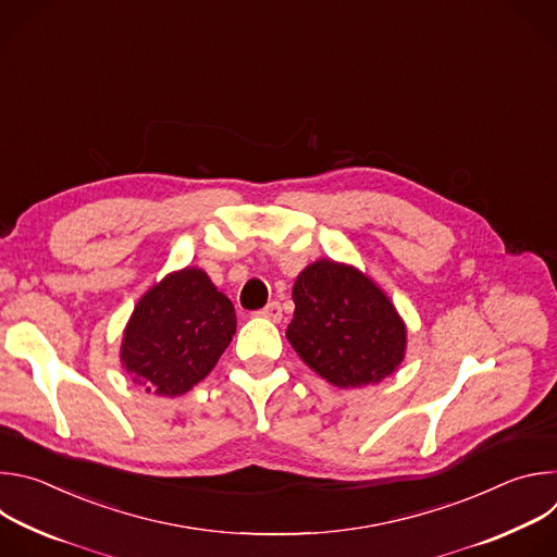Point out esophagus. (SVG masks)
<instances>
[{
  "instance_id": "obj_1",
  "label": "esophagus",
  "mask_w": 557,
  "mask_h": 557,
  "mask_svg": "<svg viewBox=\"0 0 557 557\" xmlns=\"http://www.w3.org/2000/svg\"><path fill=\"white\" fill-rule=\"evenodd\" d=\"M258 314H262L264 320L280 322V320H282V306H280V301H271V304H267Z\"/></svg>"
}]
</instances>
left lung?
Listing matches in <instances>:
<instances>
[{
    "label": "left lung",
    "instance_id": "obj_1",
    "mask_svg": "<svg viewBox=\"0 0 557 557\" xmlns=\"http://www.w3.org/2000/svg\"><path fill=\"white\" fill-rule=\"evenodd\" d=\"M286 339L335 387H366L399 370L408 326L385 290L352 264L320 258L293 284Z\"/></svg>",
    "mask_w": 557,
    "mask_h": 557
}]
</instances>
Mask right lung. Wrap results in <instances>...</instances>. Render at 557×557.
I'll use <instances>...</instances> for the list:
<instances>
[{
	"instance_id": "1",
	"label": "right lung",
	"mask_w": 557,
	"mask_h": 557,
	"mask_svg": "<svg viewBox=\"0 0 557 557\" xmlns=\"http://www.w3.org/2000/svg\"><path fill=\"white\" fill-rule=\"evenodd\" d=\"M235 308L198 267L168 273L136 301L121 368L145 392L181 396L200 383L235 335Z\"/></svg>"
}]
</instances>
